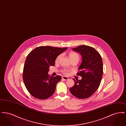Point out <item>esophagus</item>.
<instances>
[{"label":"esophagus","mask_w":126,"mask_h":126,"mask_svg":"<svg viewBox=\"0 0 126 126\" xmlns=\"http://www.w3.org/2000/svg\"><path fill=\"white\" fill-rule=\"evenodd\" d=\"M62 79L64 80H67L69 78H68L67 77H65V76H63V77H62Z\"/></svg>","instance_id":"1"}]
</instances>
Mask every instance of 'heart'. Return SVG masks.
Returning <instances> with one entry per match:
<instances>
[{"label": "heart", "instance_id": "b5f03b06", "mask_svg": "<svg viewBox=\"0 0 126 126\" xmlns=\"http://www.w3.org/2000/svg\"><path fill=\"white\" fill-rule=\"evenodd\" d=\"M68 56H69V58L71 60H79V59H80V56L79 55V54H78L77 53L75 52H73V51H71L68 54ZM60 57H61V55H59L56 59V62H58L59 60L60 59ZM63 72L65 74H68V70H66V69H64L63 70Z\"/></svg>", "mask_w": 126, "mask_h": 126}]
</instances>
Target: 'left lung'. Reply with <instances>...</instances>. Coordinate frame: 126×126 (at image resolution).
<instances>
[{"label":"left lung","instance_id":"left-lung-1","mask_svg":"<svg viewBox=\"0 0 126 126\" xmlns=\"http://www.w3.org/2000/svg\"><path fill=\"white\" fill-rule=\"evenodd\" d=\"M72 50L81 55L82 62L77 75L82 77L81 80L74 81V85L70 88L72 95L79 98L85 99L92 96L99 88L103 74L102 57L93 47L80 45Z\"/></svg>","mask_w":126,"mask_h":126}]
</instances>
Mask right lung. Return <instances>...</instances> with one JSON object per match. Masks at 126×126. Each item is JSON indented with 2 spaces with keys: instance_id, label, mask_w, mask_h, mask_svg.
<instances>
[{
  "instance_id": "right-lung-1",
  "label": "right lung",
  "mask_w": 126,
  "mask_h": 126,
  "mask_svg": "<svg viewBox=\"0 0 126 126\" xmlns=\"http://www.w3.org/2000/svg\"><path fill=\"white\" fill-rule=\"evenodd\" d=\"M67 48L40 46L28 55L24 63L23 78L25 86L35 98L44 100L53 95L61 77L49 76L50 66L55 65L57 57Z\"/></svg>"
}]
</instances>
